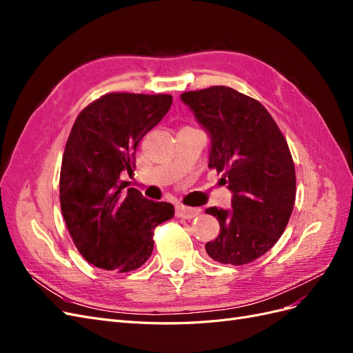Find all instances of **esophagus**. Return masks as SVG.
Masks as SVG:
<instances>
[{"label":"esophagus","instance_id":"1","mask_svg":"<svg viewBox=\"0 0 353 353\" xmlns=\"http://www.w3.org/2000/svg\"><path fill=\"white\" fill-rule=\"evenodd\" d=\"M199 213H200V210L196 208H188V206H183V205L176 206V216H179V218L193 219L199 215Z\"/></svg>","mask_w":353,"mask_h":353}]
</instances>
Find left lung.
Returning <instances> with one entry per match:
<instances>
[{"mask_svg":"<svg viewBox=\"0 0 353 353\" xmlns=\"http://www.w3.org/2000/svg\"><path fill=\"white\" fill-rule=\"evenodd\" d=\"M212 138L209 169L222 174L232 210L209 208L219 234L206 243L213 261L245 265L279 241L296 199L294 163L272 116L249 95L210 87L181 95Z\"/></svg>","mask_w":353,"mask_h":353,"instance_id":"1","label":"left lung"}]
</instances>
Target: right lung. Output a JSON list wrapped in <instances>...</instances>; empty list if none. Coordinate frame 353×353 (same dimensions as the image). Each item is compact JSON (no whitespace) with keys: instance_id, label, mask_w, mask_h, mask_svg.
<instances>
[{"instance_id":"obj_1","label":"right lung","mask_w":353,"mask_h":353,"mask_svg":"<svg viewBox=\"0 0 353 353\" xmlns=\"http://www.w3.org/2000/svg\"><path fill=\"white\" fill-rule=\"evenodd\" d=\"M169 94L109 92L85 108L69 134L60 169V206L83 259L101 270L130 272L150 258L154 230L174 218L166 201L123 191L141 138L162 121Z\"/></svg>"}]
</instances>
